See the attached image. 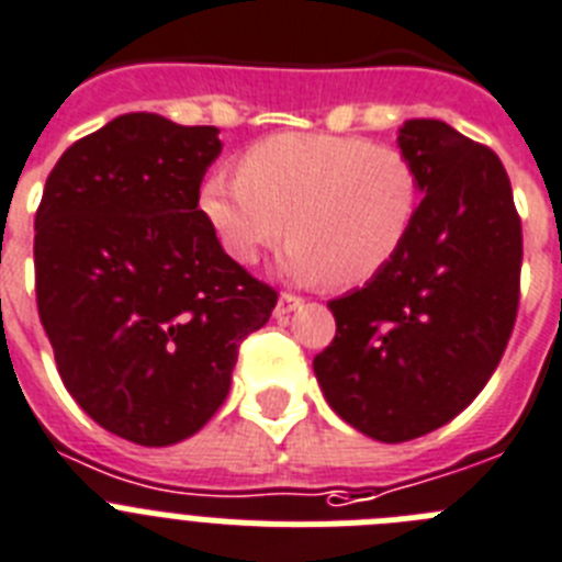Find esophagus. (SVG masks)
<instances>
[{
	"mask_svg": "<svg viewBox=\"0 0 562 562\" xmlns=\"http://www.w3.org/2000/svg\"><path fill=\"white\" fill-rule=\"evenodd\" d=\"M296 308H302V300L296 294H280V300H277V308H274V316H288L294 314Z\"/></svg>",
	"mask_w": 562,
	"mask_h": 562,
	"instance_id": "1",
	"label": "esophagus"
}]
</instances>
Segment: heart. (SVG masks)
Returning a JSON list of instances; mask_svg holds the SVG:
<instances>
[{
  "mask_svg": "<svg viewBox=\"0 0 562 562\" xmlns=\"http://www.w3.org/2000/svg\"><path fill=\"white\" fill-rule=\"evenodd\" d=\"M418 206L422 178L407 153L325 133L271 135L243 155L240 172L217 169L200 187V212L232 260L257 262L288 232V274L339 288L396 260Z\"/></svg>",
  "mask_w": 562,
  "mask_h": 562,
  "instance_id": "obj_1",
  "label": "heart"
}]
</instances>
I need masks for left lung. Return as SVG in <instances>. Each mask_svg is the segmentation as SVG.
I'll return each mask as SVG.
<instances>
[{
	"label": "left lung",
	"mask_w": 562,
	"mask_h": 562,
	"mask_svg": "<svg viewBox=\"0 0 562 562\" xmlns=\"http://www.w3.org/2000/svg\"><path fill=\"white\" fill-rule=\"evenodd\" d=\"M422 178L407 246L364 288L330 300L336 336L314 359L322 393L384 443L443 427L484 390L520 300L524 234L492 149L436 119L404 121Z\"/></svg>",
	"instance_id": "left-lung-1"
}]
</instances>
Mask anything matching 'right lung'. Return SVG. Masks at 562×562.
<instances>
[{"label": "right lung", "instance_id": "1", "mask_svg": "<svg viewBox=\"0 0 562 562\" xmlns=\"http://www.w3.org/2000/svg\"><path fill=\"white\" fill-rule=\"evenodd\" d=\"M217 126L119 115L76 140L36 212V302L61 382L140 447L194 436L277 291L223 251L198 209Z\"/></svg>", "mask_w": 562, "mask_h": 562}]
</instances>
